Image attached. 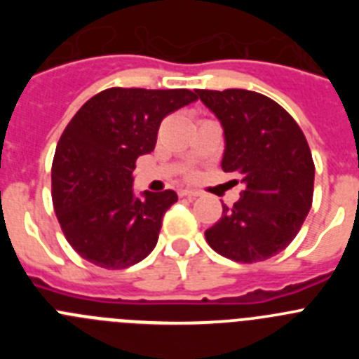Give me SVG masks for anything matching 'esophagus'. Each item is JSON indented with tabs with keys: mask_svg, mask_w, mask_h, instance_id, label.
<instances>
[{
	"mask_svg": "<svg viewBox=\"0 0 359 359\" xmlns=\"http://www.w3.org/2000/svg\"><path fill=\"white\" fill-rule=\"evenodd\" d=\"M180 196H182V198H198L199 192L198 190H192V189H183V190H180Z\"/></svg>",
	"mask_w": 359,
	"mask_h": 359,
	"instance_id": "1",
	"label": "esophagus"
}]
</instances>
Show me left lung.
Wrapping results in <instances>:
<instances>
[{
	"mask_svg": "<svg viewBox=\"0 0 359 359\" xmlns=\"http://www.w3.org/2000/svg\"><path fill=\"white\" fill-rule=\"evenodd\" d=\"M221 122L224 172L241 176V198L205 231L219 255L261 262L297 237L309 214L315 163L302 129L284 107L248 90L196 91Z\"/></svg>",
	"mask_w": 359,
	"mask_h": 359,
	"instance_id": "left-lung-1",
	"label": "left lung"
}]
</instances>
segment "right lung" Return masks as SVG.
<instances>
[{
  "mask_svg": "<svg viewBox=\"0 0 359 359\" xmlns=\"http://www.w3.org/2000/svg\"><path fill=\"white\" fill-rule=\"evenodd\" d=\"M196 100L189 90L109 88L66 126L53 156L52 198L66 239L82 259L122 269L154 250L177 194H136L133 170L154 151L161 120Z\"/></svg>",
  "mask_w": 359,
  "mask_h": 359,
  "instance_id": "right-lung-1",
  "label": "right lung"
}]
</instances>
